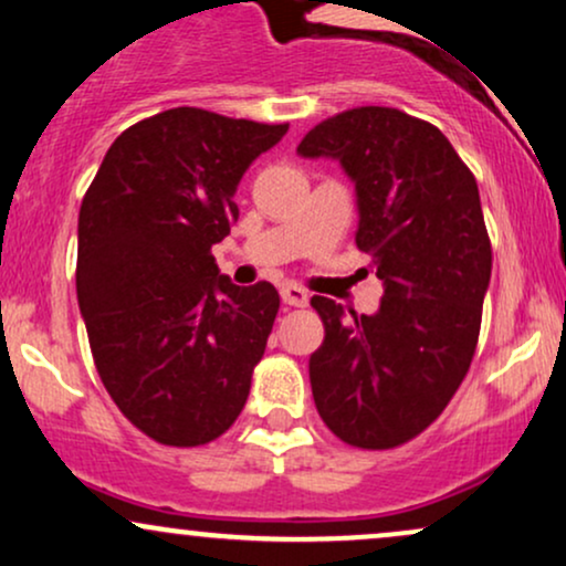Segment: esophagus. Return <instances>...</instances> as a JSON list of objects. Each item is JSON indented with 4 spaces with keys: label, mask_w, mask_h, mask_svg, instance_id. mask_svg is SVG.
Instances as JSON below:
<instances>
[{
    "label": "esophagus",
    "mask_w": 566,
    "mask_h": 566,
    "mask_svg": "<svg viewBox=\"0 0 566 566\" xmlns=\"http://www.w3.org/2000/svg\"><path fill=\"white\" fill-rule=\"evenodd\" d=\"M282 301L287 305H295V308H303V305H308V292L303 287H297V284H282Z\"/></svg>",
    "instance_id": "34e87169"
}]
</instances>
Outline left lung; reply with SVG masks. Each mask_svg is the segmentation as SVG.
Segmentation results:
<instances>
[{
  "mask_svg": "<svg viewBox=\"0 0 566 566\" xmlns=\"http://www.w3.org/2000/svg\"><path fill=\"white\" fill-rule=\"evenodd\" d=\"M297 154L337 159L356 184V247L382 282L373 316L311 297L316 409L346 444L394 450L444 412L476 350L492 274L476 178L439 127L386 106L329 116Z\"/></svg>",
  "mask_w": 566,
  "mask_h": 566,
  "instance_id": "1",
  "label": "left lung"
}]
</instances>
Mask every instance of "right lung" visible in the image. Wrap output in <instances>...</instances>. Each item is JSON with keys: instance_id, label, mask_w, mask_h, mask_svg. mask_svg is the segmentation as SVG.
I'll return each instance as SVG.
<instances>
[{"instance_id": "1", "label": "right lung", "mask_w": 566, "mask_h": 566, "mask_svg": "<svg viewBox=\"0 0 566 566\" xmlns=\"http://www.w3.org/2000/svg\"><path fill=\"white\" fill-rule=\"evenodd\" d=\"M287 127L170 108L127 127L84 193L76 297L95 369L159 444H210L250 396L279 292L231 284L212 244L237 223L244 170Z\"/></svg>"}]
</instances>
